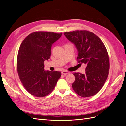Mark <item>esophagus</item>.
<instances>
[{"mask_svg":"<svg viewBox=\"0 0 126 126\" xmlns=\"http://www.w3.org/2000/svg\"><path fill=\"white\" fill-rule=\"evenodd\" d=\"M62 74H63V75H67V74H70V72H68V71H66V70H63V71H62Z\"/></svg>","mask_w":126,"mask_h":126,"instance_id":"esophagus-1","label":"esophagus"}]
</instances>
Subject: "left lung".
<instances>
[{"label": "left lung", "mask_w": 126, "mask_h": 126, "mask_svg": "<svg viewBox=\"0 0 126 126\" xmlns=\"http://www.w3.org/2000/svg\"><path fill=\"white\" fill-rule=\"evenodd\" d=\"M64 35L77 49L78 63L87 66L85 74L74 72L72 88L82 97L93 96L100 90L108 77L109 60L105 46L97 35L87 30H75Z\"/></svg>", "instance_id": "left-lung-1"}]
</instances>
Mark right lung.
Wrapping results in <instances>:
<instances>
[{
  "instance_id": "obj_1",
  "label": "right lung",
  "mask_w": 126,
  "mask_h": 126,
  "mask_svg": "<svg viewBox=\"0 0 126 126\" xmlns=\"http://www.w3.org/2000/svg\"><path fill=\"white\" fill-rule=\"evenodd\" d=\"M62 35V33L36 32L27 36L20 46L18 74L25 88L34 96H46L60 77V71L45 70L44 62L50 58L52 45Z\"/></svg>"
}]
</instances>
